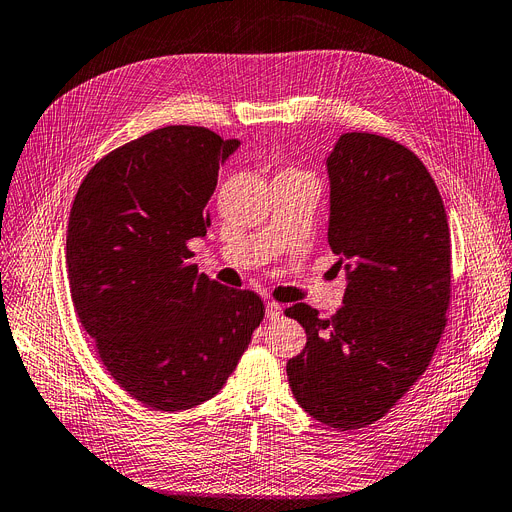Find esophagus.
Segmentation results:
<instances>
[{"label":"esophagus","mask_w":512,"mask_h":512,"mask_svg":"<svg viewBox=\"0 0 512 512\" xmlns=\"http://www.w3.org/2000/svg\"><path fill=\"white\" fill-rule=\"evenodd\" d=\"M267 317L269 319H279L283 317V306L279 302H269L267 304Z\"/></svg>","instance_id":"34e87169"}]
</instances>
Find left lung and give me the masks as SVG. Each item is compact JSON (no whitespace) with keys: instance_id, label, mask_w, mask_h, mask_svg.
<instances>
[{"instance_id":"1","label":"left lung","mask_w":512,"mask_h":512,"mask_svg":"<svg viewBox=\"0 0 512 512\" xmlns=\"http://www.w3.org/2000/svg\"><path fill=\"white\" fill-rule=\"evenodd\" d=\"M325 166L327 243L346 271L344 304L330 319L304 302L285 309L306 332L285 370L306 414L353 431L380 420L431 363L447 323L452 248L439 189L410 149L349 132Z\"/></svg>"}]
</instances>
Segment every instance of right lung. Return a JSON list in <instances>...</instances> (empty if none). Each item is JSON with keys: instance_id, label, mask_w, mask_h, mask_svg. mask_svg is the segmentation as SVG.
<instances>
[{"instance_id": "add662e5", "label": "right lung", "mask_w": 512, "mask_h": 512, "mask_svg": "<svg viewBox=\"0 0 512 512\" xmlns=\"http://www.w3.org/2000/svg\"><path fill=\"white\" fill-rule=\"evenodd\" d=\"M237 147L208 128H159L102 157L73 199L75 313L115 382L155 412L212 399L264 317L258 294L189 262V239L210 227L218 168Z\"/></svg>"}]
</instances>
